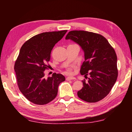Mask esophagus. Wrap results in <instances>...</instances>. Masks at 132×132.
Returning a JSON list of instances; mask_svg holds the SVG:
<instances>
[{"label":"esophagus","mask_w":132,"mask_h":132,"mask_svg":"<svg viewBox=\"0 0 132 132\" xmlns=\"http://www.w3.org/2000/svg\"><path fill=\"white\" fill-rule=\"evenodd\" d=\"M76 80V78L74 77H66V80Z\"/></svg>","instance_id":"34e87169"}]
</instances>
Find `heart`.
Segmentation results:
<instances>
[{
  "mask_svg": "<svg viewBox=\"0 0 132 132\" xmlns=\"http://www.w3.org/2000/svg\"><path fill=\"white\" fill-rule=\"evenodd\" d=\"M66 73H68V74H70L71 73V69H68L66 70Z\"/></svg>",
  "mask_w": 132,
  "mask_h": 132,
  "instance_id": "1",
  "label": "heart"
}]
</instances>
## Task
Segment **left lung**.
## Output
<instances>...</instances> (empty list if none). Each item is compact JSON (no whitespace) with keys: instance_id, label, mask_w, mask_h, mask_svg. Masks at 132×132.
<instances>
[{"instance_id":"left-lung-1","label":"left lung","mask_w":132,"mask_h":132,"mask_svg":"<svg viewBox=\"0 0 132 132\" xmlns=\"http://www.w3.org/2000/svg\"><path fill=\"white\" fill-rule=\"evenodd\" d=\"M66 39H71L81 46L85 60L80 69L81 75L88 74L87 81L77 92L80 99L96 102L104 98L117 81V56L114 49L102 35L86 31H71Z\"/></svg>"}]
</instances>
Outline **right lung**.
<instances>
[{
	"mask_svg": "<svg viewBox=\"0 0 132 132\" xmlns=\"http://www.w3.org/2000/svg\"><path fill=\"white\" fill-rule=\"evenodd\" d=\"M67 30L46 32L31 38L20 50L14 64L19 90L27 99L37 105L52 101L57 94L58 86L65 80L61 74L55 73L52 77H44V71L49 68L48 62L53 46Z\"/></svg>",
	"mask_w": 132,
	"mask_h": 132,
	"instance_id": "1",
	"label": "right lung"
}]
</instances>
